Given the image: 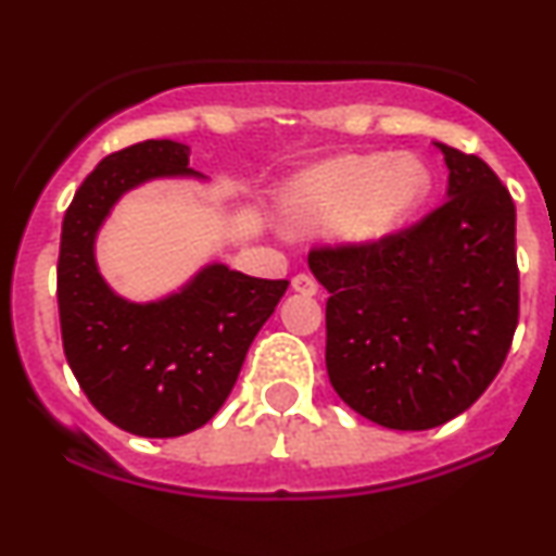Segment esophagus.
I'll list each match as a JSON object with an SVG mask.
<instances>
[{"instance_id":"34e87169","label":"esophagus","mask_w":556,"mask_h":556,"mask_svg":"<svg viewBox=\"0 0 556 556\" xmlns=\"http://www.w3.org/2000/svg\"><path fill=\"white\" fill-rule=\"evenodd\" d=\"M292 290L300 292V295H316L318 282L311 274H295V277H292Z\"/></svg>"}]
</instances>
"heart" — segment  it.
<instances>
[{"label":"heart","instance_id":"1","mask_svg":"<svg viewBox=\"0 0 556 556\" xmlns=\"http://www.w3.org/2000/svg\"><path fill=\"white\" fill-rule=\"evenodd\" d=\"M429 188V167L413 154H344L292 177L282 216L295 232L337 225L350 245H374L416 212Z\"/></svg>","mask_w":556,"mask_h":556}]
</instances>
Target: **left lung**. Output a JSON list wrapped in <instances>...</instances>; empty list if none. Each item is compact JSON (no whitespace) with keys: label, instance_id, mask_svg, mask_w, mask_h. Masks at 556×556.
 I'll return each instance as SVG.
<instances>
[{"label":"left lung","instance_id":"obj_1","mask_svg":"<svg viewBox=\"0 0 556 556\" xmlns=\"http://www.w3.org/2000/svg\"><path fill=\"white\" fill-rule=\"evenodd\" d=\"M446 201L374 245L308 253L327 300V371L363 418L442 426L486 392L518 327L515 203L483 159L433 143Z\"/></svg>","mask_w":556,"mask_h":556}]
</instances>
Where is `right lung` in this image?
<instances>
[{"label":"right lung","instance_id":"1","mask_svg":"<svg viewBox=\"0 0 556 556\" xmlns=\"http://www.w3.org/2000/svg\"><path fill=\"white\" fill-rule=\"evenodd\" d=\"M177 140H143L101 159L62 222L56 303L65 358L91 405L136 437L201 429L232 392L253 337L287 279L208 264L151 303L119 298L96 264V235L127 190L159 177H203Z\"/></svg>","mask_w":556,"mask_h":556}]
</instances>
